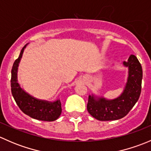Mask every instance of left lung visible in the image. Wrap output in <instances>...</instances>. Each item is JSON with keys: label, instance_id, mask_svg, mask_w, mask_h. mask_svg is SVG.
Segmentation results:
<instances>
[{"label": "left lung", "instance_id": "8db88e82", "mask_svg": "<svg viewBox=\"0 0 151 151\" xmlns=\"http://www.w3.org/2000/svg\"><path fill=\"white\" fill-rule=\"evenodd\" d=\"M127 67L128 78L123 91L114 99H106L102 96L91 94L88 97L87 109L88 112L99 121H115L126 116L139 98L141 93L142 68L134 55L127 61L123 62Z\"/></svg>", "mask_w": 151, "mask_h": 151}]
</instances>
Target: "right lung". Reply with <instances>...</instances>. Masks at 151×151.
<instances>
[{"label": "right lung", "mask_w": 151, "mask_h": 151, "mask_svg": "<svg viewBox=\"0 0 151 151\" xmlns=\"http://www.w3.org/2000/svg\"><path fill=\"white\" fill-rule=\"evenodd\" d=\"M26 46L27 45L22 49L12 66L11 78L12 96L19 109L30 118L44 121H54L60 117L62 112L60 99L48 101L35 98L24 91L18 83V66Z\"/></svg>", "instance_id": "add662e5"}]
</instances>
